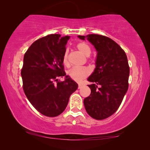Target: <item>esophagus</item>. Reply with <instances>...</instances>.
Returning <instances> with one entry per match:
<instances>
[{
    "mask_svg": "<svg viewBox=\"0 0 150 150\" xmlns=\"http://www.w3.org/2000/svg\"><path fill=\"white\" fill-rule=\"evenodd\" d=\"M83 84L79 83V87H78V88H79V89H81V88L82 87H83Z\"/></svg>",
    "mask_w": 150,
    "mask_h": 150,
    "instance_id": "obj_1",
    "label": "esophagus"
}]
</instances>
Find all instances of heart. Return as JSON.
I'll list each match as a JSON object with an SVG mask.
<instances>
[{"label": "heart", "instance_id": "b5f03b06", "mask_svg": "<svg viewBox=\"0 0 150 150\" xmlns=\"http://www.w3.org/2000/svg\"><path fill=\"white\" fill-rule=\"evenodd\" d=\"M76 48L80 52L85 56H89L91 52V48L85 42H80L76 45ZM63 63L65 65L69 64L68 51L65 50L63 56ZM90 74V69L87 67H73L68 71V74L71 79L75 81H81L87 77Z\"/></svg>", "mask_w": 150, "mask_h": 150}]
</instances>
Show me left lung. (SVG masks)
<instances>
[{"instance_id":"obj_1","label":"left lung","mask_w":150,"mask_h":150,"mask_svg":"<svg viewBox=\"0 0 150 150\" xmlns=\"http://www.w3.org/2000/svg\"><path fill=\"white\" fill-rule=\"evenodd\" d=\"M78 37L83 40L85 38ZM86 38L98 53L96 69L88 78L93 83L88 85L91 92L84 100V105L91 117L102 120L111 116L120 107L128 89L130 67L126 52L115 41L97 34Z\"/></svg>"}]
</instances>
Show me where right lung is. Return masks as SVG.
<instances>
[{
	"instance_id": "obj_1",
	"label": "right lung",
	"mask_w": 150,
	"mask_h": 150,
	"mask_svg": "<svg viewBox=\"0 0 150 150\" xmlns=\"http://www.w3.org/2000/svg\"><path fill=\"white\" fill-rule=\"evenodd\" d=\"M69 37L51 34L36 40L24 56L21 75L24 93L35 108L45 116H58L78 88L64 70L63 56ZM65 76L64 81H58Z\"/></svg>"
}]
</instances>
